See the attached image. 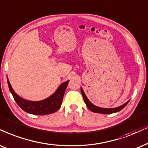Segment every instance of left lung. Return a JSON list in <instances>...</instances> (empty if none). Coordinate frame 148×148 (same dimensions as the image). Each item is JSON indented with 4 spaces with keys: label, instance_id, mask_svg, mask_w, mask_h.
<instances>
[{
    "label": "left lung",
    "instance_id": "left-lung-1",
    "mask_svg": "<svg viewBox=\"0 0 148 148\" xmlns=\"http://www.w3.org/2000/svg\"><path fill=\"white\" fill-rule=\"evenodd\" d=\"M80 91H81L82 96L83 97L84 101H85L86 106H87V108H89L90 111L92 112H94V113H102V114H111V113H116V112H118L119 111H121L122 108H124L125 106L127 105V104L128 103L129 101L126 102V103L123 104L119 107L117 108H101V107H98V106L93 105V104L91 103V102L88 100V98L86 96L85 93H84V91L83 90V88H80Z\"/></svg>",
    "mask_w": 148,
    "mask_h": 148
}]
</instances>
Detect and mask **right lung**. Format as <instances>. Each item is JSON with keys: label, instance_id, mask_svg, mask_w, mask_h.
<instances>
[{"label": "right lung", "instance_id": "obj_1", "mask_svg": "<svg viewBox=\"0 0 148 148\" xmlns=\"http://www.w3.org/2000/svg\"><path fill=\"white\" fill-rule=\"evenodd\" d=\"M7 83H8L9 90L12 93L15 101L22 110H24L27 113L33 114V115H44L53 113L59 109L62 104L63 96H64L65 89L68 87L69 81L68 80L61 84L55 93H53L49 98L38 101V102L26 100L20 98L17 93H15L8 79H7Z\"/></svg>", "mask_w": 148, "mask_h": 148}]
</instances>
